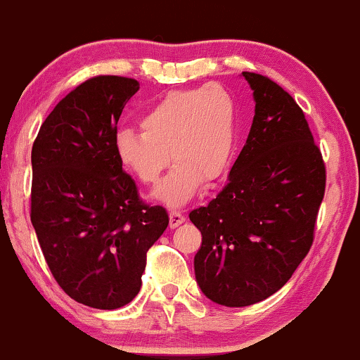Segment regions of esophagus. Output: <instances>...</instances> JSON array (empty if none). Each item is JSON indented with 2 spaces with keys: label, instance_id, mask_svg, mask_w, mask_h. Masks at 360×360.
Returning a JSON list of instances; mask_svg holds the SVG:
<instances>
[{
  "label": "esophagus",
  "instance_id": "obj_1",
  "mask_svg": "<svg viewBox=\"0 0 360 360\" xmlns=\"http://www.w3.org/2000/svg\"><path fill=\"white\" fill-rule=\"evenodd\" d=\"M184 222V216L181 214V211H171L169 212V227L174 229V227L181 226Z\"/></svg>",
  "mask_w": 360,
  "mask_h": 360
}]
</instances>
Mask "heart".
<instances>
[{
  "mask_svg": "<svg viewBox=\"0 0 360 360\" xmlns=\"http://www.w3.org/2000/svg\"><path fill=\"white\" fill-rule=\"evenodd\" d=\"M141 133L121 129L115 136L120 165L139 183L156 184L171 159L174 167L154 191V199L169 207L184 206L214 183L233 161L238 109L231 91L209 83L172 91L139 120Z\"/></svg>",
  "mask_w": 360,
  "mask_h": 360,
  "instance_id": "1",
  "label": "heart"
}]
</instances>
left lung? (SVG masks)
<instances>
[{
    "label": "left lung",
    "mask_w": 360,
    "mask_h": 360,
    "mask_svg": "<svg viewBox=\"0 0 360 360\" xmlns=\"http://www.w3.org/2000/svg\"><path fill=\"white\" fill-rule=\"evenodd\" d=\"M256 103L227 184L189 219L201 231L194 274L202 294L245 307L277 292L307 256L326 167L302 109L279 84L243 72Z\"/></svg>",
    "instance_id": "1"
}]
</instances>
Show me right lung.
Returning a JSON list of instances; mask_svg holds the SVG:
<instances>
[{
	"label": "right lung",
	"mask_w": 360,
	"mask_h": 360,
	"mask_svg": "<svg viewBox=\"0 0 360 360\" xmlns=\"http://www.w3.org/2000/svg\"><path fill=\"white\" fill-rule=\"evenodd\" d=\"M139 83L84 81L56 104L31 151V222L49 271L76 302L112 311L141 289L146 252L169 216L139 201L115 154L116 124Z\"/></svg>",
	"instance_id": "1"
}]
</instances>
